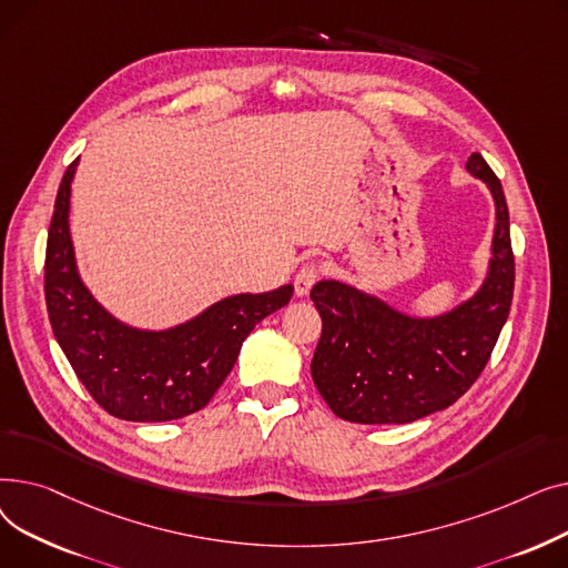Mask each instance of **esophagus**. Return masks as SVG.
<instances>
[{
	"mask_svg": "<svg viewBox=\"0 0 568 568\" xmlns=\"http://www.w3.org/2000/svg\"><path fill=\"white\" fill-rule=\"evenodd\" d=\"M317 278H320V266L317 264H304L294 276L296 296H306L311 292V287L317 283Z\"/></svg>",
	"mask_w": 568,
	"mask_h": 568,
	"instance_id": "1",
	"label": "esophagus"
}]
</instances>
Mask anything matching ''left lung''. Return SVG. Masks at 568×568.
I'll use <instances>...</instances> for the list:
<instances>
[{
  "label": "left lung",
  "mask_w": 568,
  "mask_h": 568,
  "mask_svg": "<svg viewBox=\"0 0 568 568\" xmlns=\"http://www.w3.org/2000/svg\"><path fill=\"white\" fill-rule=\"evenodd\" d=\"M467 172L495 200L488 276L471 300L437 317H412L338 281H320L311 300L322 336L311 373L332 412L352 424H412L454 405L486 368L514 300L516 262L509 206L481 154Z\"/></svg>",
  "instance_id": "1"
}]
</instances>
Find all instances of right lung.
Segmentation results:
<instances>
[{
  "label": "right lung",
  "mask_w": 568,
  "mask_h": 568,
  "mask_svg": "<svg viewBox=\"0 0 568 568\" xmlns=\"http://www.w3.org/2000/svg\"><path fill=\"white\" fill-rule=\"evenodd\" d=\"M75 159L59 184L45 246V306L54 338L92 398L116 419L159 424L202 409L230 375L255 324L294 292L234 294L165 332L112 317L78 274L69 209Z\"/></svg>",
  "instance_id": "right-lung-1"
}]
</instances>
